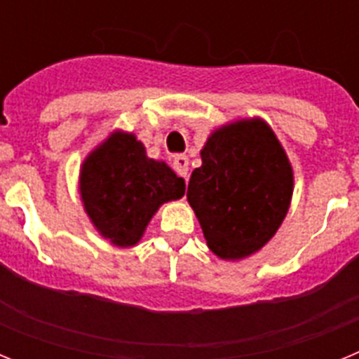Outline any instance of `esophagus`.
<instances>
[{
    "instance_id": "34e87169",
    "label": "esophagus",
    "mask_w": 359,
    "mask_h": 359,
    "mask_svg": "<svg viewBox=\"0 0 359 359\" xmlns=\"http://www.w3.org/2000/svg\"><path fill=\"white\" fill-rule=\"evenodd\" d=\"M174 170L182 177H189V158L180 154V156L174 158Z\"/></svg>"
}]
</instances>
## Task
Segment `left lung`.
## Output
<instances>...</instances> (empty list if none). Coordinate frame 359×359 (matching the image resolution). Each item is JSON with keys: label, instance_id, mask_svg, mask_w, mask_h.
<instances>
[{"label": "left lung", "instance_id": "1", "mask_svg": "<svg viewBox=\"0 0 359 359\" xmlns=\"http://www.w3.org/2000/svg\"><path fill=\"white\" fill-rule=\"evenodd\" d=\"M187 199L208 248L223 261L253 255L277 233L293 198V167L259 116L224 123L201 149Z\"/></svg>", "mask_w": 359, "mask_h": 359}]
</instances>
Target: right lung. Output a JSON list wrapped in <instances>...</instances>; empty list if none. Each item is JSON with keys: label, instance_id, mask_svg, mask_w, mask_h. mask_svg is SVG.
I'll use <instances>...</instances> for the list:
<instances>
[{"label": "right lung", "instance_id": "add662e5", "mask_svg": "<svg viewBox=\"0 0 359 359\" xmlns=\"http://www.w3.org/2000/svg\"><path fill=\"white\" fill-rule=\"evenodd\" d=\"M79 192L95 230L113 246L131 248L163 203L183 198L185 180L149 158L133 133L113 131L82 161Z\"/></svg>", "mask_w": 359, "mask_h": 359}]
</instances>
